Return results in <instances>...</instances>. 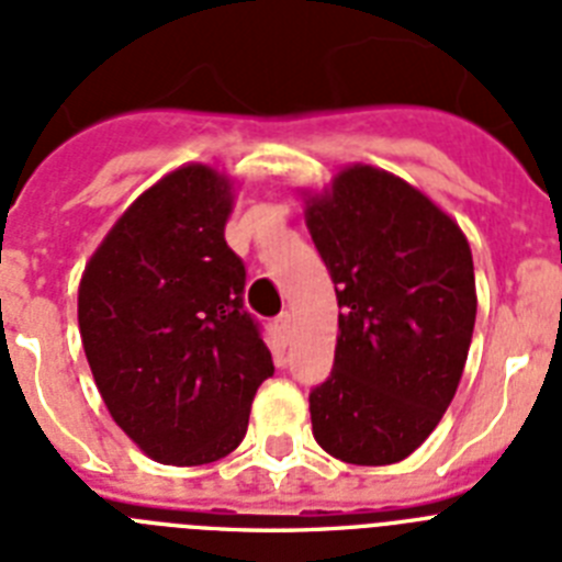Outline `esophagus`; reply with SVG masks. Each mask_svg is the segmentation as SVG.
Masks as SVG:
<instances>
[{"mask_svg":"<svg viewBox=\"0 0 562 562\" xmlns=\"http://www.w3.org/2000/svg\"><path fill=\"white\" fill-rule=\"evenodd\" d=\"M273 331H277V337H280L282 346H289V339H291V314L289 311H282L280 317L273 319Z\"/></svg>","mask_w":562,"mask_h":562,"instance_id":"esophagus-1","label":"esophagus"}]
</instances>
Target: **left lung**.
I'll use <instances>...</instances> for the list:
<instances>
[{"mask_svg":"<svg viewBox=\"0 0 562 562\" xmlns=\"http://www.w3.org/2000/svg\"><path fill=\"white\" fill-rule=\"evenodd\" d=\"M339 334L311 431L342 463H400L437 428L469 357L477 291L460 225L405 179L351 165L305 200Z\"/></svg>","mask_w":562,"mask_h":562,"instance_id":"1","label":"left lung"}]
</instances>
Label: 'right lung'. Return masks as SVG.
Segmentation results:
<instances>
[{
	"label": "right lung",
	"mask_w": 562,
	"mask_h": 562,
	"mask_svg": "<svg viewBox=\"0 0 562 562\" xmlns=\"http://www.w3.org/2000/svg\"><path fill=\"white\" fill-rule=\"evenodd\" d=\"M231 179L182 165L139 193L79 282V334L113 423L165 465L237 449L273 374L225 243Z\"/></svg>",
	"instance_id": "right-lung-1"
}]
</instances>
